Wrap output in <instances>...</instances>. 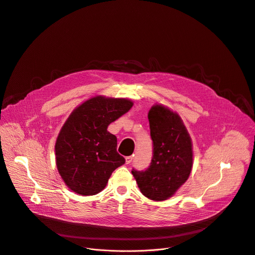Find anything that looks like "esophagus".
I'll return each mask as SVG.
<instances>
[{"instance_id": "34e87169", "label": "esophagus", "mask_w": 255, "mask_h": 255, "mask_svg": "<svg viewBox=\"0 0 255 255\" xmlns=\"http://www.w3.org/2000/svg\"><path fill=\"white\" fill-rule=\"evenodd\" d=\"M133 156H127L126 158H125V160H126V164H130L132 161H133Z\"/></svg>"}]
</instances>
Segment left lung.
<instances>
[{
    "label": "left lung",
    "mask_w": 255,
    "mask_h": 255,
    "mask_svg": "<svg viewBox=\"0 0 255 255\" xmlns=\"http://www.w3.org/2000/svg\"><path fill=\"white\" fill-rule=\"evenodd\" d=\"M153 151L146 170L132 174L143 195L162 201L171 197L188 179L193 154L190 136L177 113L155 105L148 113Z\"/></svg>",
    "instance_id": "8db88e82"
}]
</instances>
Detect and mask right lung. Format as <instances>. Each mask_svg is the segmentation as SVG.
Here are the masks:
<instances>
[{"mask_svg":"<svg viewBox=\"0 0 255 255\" xmlns=\"http://www.w3.org/2000/svg\"><path fill=\"white\" fill-rule=\"evenodd\" d=\"M127 99L98 96L76 108L56 141V164L66 185L80 195L102 191L116 168L125 163L117 152V138L107 131L110 123L127 113Z\"/></svg>","mask_w":255,"mask_h":255,"instance_id":"right-lung-1","label":"right lung"}]
</instances>
